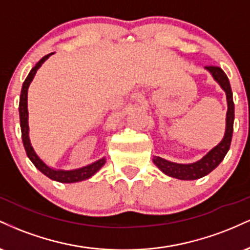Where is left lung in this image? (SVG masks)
Returning a JSON list of instances; mask_svg holds the SVG:
<instances>
[{
	"instance_id": "8db88e82",
	"label": "left lung",
	"mask_w": 250,
	"mask_h": 250,
	"mask_svg": "<svg viewBox=\"0 0 250 250\" xmlns=\"http://www.w3.org/2000/svg\"><path fill=\"white\" fill-rule=\"evenodd\" d=\"M209 73L211 74L213 79L220 84L222 90L226 93L227 97V115H226V131L223 135V139L217 146L208 151L202 159L194 163H176L168 161V160L162 159L160 156H154L153 162L157 168L168 176L174 177L179 180H197L201 177L208 175L213 171L217 166L225 159L226 154L228 153L230 148L231 136H233V127H234V101L233 93H231L230 83L225 71L220 67L215 65H209L206 67Z\"/></svg>"
}]
</instances>
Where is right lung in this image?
<instances>
[{
    "label": "right lung",
    "instance_id": "add662e5",
    "mask_svg": "<svg viewBox=\"0 0 250 250\" xmlns=\"http://www.w3.org/2000/svg\"><path fill=\"white\" fill-rule=\"evenodd\" d=\"M53 54L54 53L49 54V55H45L36 63V65L30 70V73L28 74L27 79L24 80L23 85H22L21 96H20V105H19L20 125H21L22 141H23L25 153H27L29 160L34 163V166H35V167L39 169L42 174H44L45 176L49 177L51 180L57 181V182L75 183V182H80V181L90 179L93 175H95L105 163V157H102V159L97 160V161L90 163V165L88 166H84V167L82 168L73 169V170L54 169L49 167V166H48L47 163L43 161L41 157L36 154V151L34 150L33 146H31V142L29 139V125H28V88H29L30 83L34 80V77H35L37 69H40V67L44 63L45 60L49 59V56L53 55Z\"/></svg>",
    "mask_w": 250,
    "mask_h": 250
}]
</instances>
